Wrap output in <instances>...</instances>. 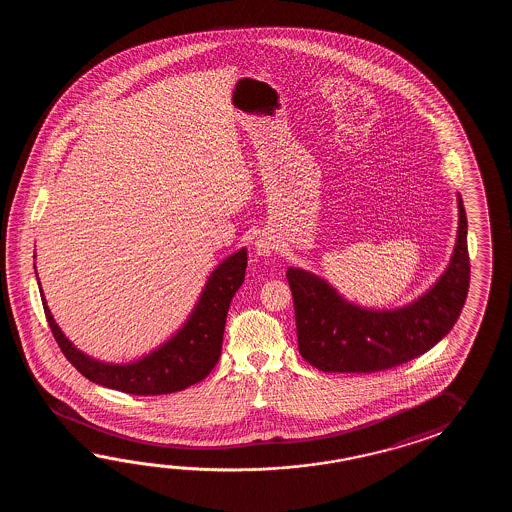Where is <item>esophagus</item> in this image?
Masks as SVG:
<instances>
[{
    "label": "esophagus",
    "mask_w": 512,
    "mask_h": 512,
    "mask_svg": "<svg viewBox=\"0 0 512 512\" xmlns=\"http://www.w3.org/2000/svg\"><path fill=\"white\" fill-rule=\"evenodd\" d=\"M276 249V241L269 234H261L258 240L254 241V252L258 256H271Z\"/></svg>",
    "instance_id": "34e87169"
}]
</instances>
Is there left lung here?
I'll list each match as a JSON object with an SVG mask.
<instances>
[{
  "label": "left lung",
  "mask_w": 512,
  "mask_h": 512,
  "mask_svg": "<svg viewBox=\"0 0 512 512\" xmlns=\"http://www.w3.org/2000/svg\"><path fill=\"white\" fill-rule=\"evenodd\" d=\"M459 227L450 263L412 304L366 309L344 300L316 274L289 267L298 349L311 366L337 373L390 370L434 348L448 335L465 305L470 282L467 214L457 196Z\"/></svg>",
  "instance_id": "1"
}]
</instances>
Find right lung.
<instances>
[{
	"instance_id": "1",
	"label": "right lung",
	"mask_w": 512,
	"mask_h": 512,
	"mask_svg": "<svg viewBox=\"0 0 512 512\" xmlns=\"http://www.w3.org/2000/svg\"><path fill=\"white\" fill-rule=\"evenodd\" d=\"M245 269L247 249H240L221 261L208 276L192 315L174 337L146 357L128 364L102 362L75 348L51 315L42 287L40 294L58 346L86 379L131 395H164L181 392L203 381L218 364L230 302L245 280Z\"/></svg>"
}]
</instances>
